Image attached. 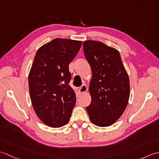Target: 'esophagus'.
<instances>
[{"instance_id": "34e87169", "label": "esophagus", "mask_w": 159, "mask_h": 159, "mask_svg": "<svg viewBox=\"0 0 159 159\" xmlns=\"http://www.w3.org/2000/svg\"><path fill=\"white\" fill-rule=\"evenodd\" d=\"M87 90H88V88H87V86L86 85H82V86L79 88V92L81 94L86 93Z\"/></svg>"}]
</instances>
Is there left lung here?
<instances>
[{"mask_svg":"<svg viewBox=\"0 0 159 159\" xmlns=\"http://www.w3.org/2000/svg\"><path fill=\"white\" fill-rule=\"evenodd\" d=\"M84 56L92 70L89 84L90 120L99 127L112 125L123 115L129 98V80L119 51L102 42L83 43Z\"/></svg>","mask_w":159,"mask_h":159,"instance_id":"obj_1","label":"left lung"}]
</instances>
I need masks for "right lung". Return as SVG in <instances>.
Here are the masks:
<instances>
[{"label": "right lung", "mask_w": 159, "mask_h": 159, "mask_svg": "<svg viewBox=\"0 0 159 159\" xmlns=\"http://www.w3.org/2000/svg\"><path fill=\"white\" fill-rule=\"evenodd\" d=\"M82 41L56 38L38 49L29 73V89L38 117L51 128L69 123L76 95L69 86V64L82 47Z\"/></svg>", "instance_id": "right-lung-1"}]
</instances>
